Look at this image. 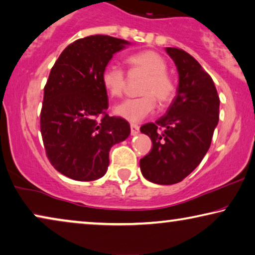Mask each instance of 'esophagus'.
Instances as JSON below:
<instances>
[{
  "label": "esophagus",
  "instance_id": "esophagus-1",
  "mask_svg": "<svg viewBox=\"0 0 255 255\" xmlns=\"http://www.w3.org/2000/svg\"><path fill=\"white\" fill-rule=\"evenodd\" d=\"M138 131H139V127L137 126V125L131 124V125H130V134H131L132 136H135V135L138 134Z\"/></svg>",
  "mask_w": 255,
  "mask_h": 255
}]
</instances>
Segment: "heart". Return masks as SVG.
Segmentation results:
<instances>
[{"mask_svg":"<svg viewBox=\"0 0 255 255\" xmlns=\"http://www.w3.org/2000/svg\"><path fill=\"white\" fill-rule=\"evenodd\" d=\"M128 63L136 70L148 75L139 89L141 97L127 99L114 109L118 117L131 123H138L155 110L156 102L166 105L175 92L174 84L166 74L167 63L162 55L153 51L136 53L128 57ZM102 83L106 92L113 98H120L126 91L127 78L125 71L117 64H109L102 74Z\"/></svg>","mask_w":255,"mask_h":255,"instance_id":"1","label":"heart"}]
</instances>
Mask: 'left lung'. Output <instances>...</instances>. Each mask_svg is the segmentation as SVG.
<instances>
[{"label": "left lung", "mask_w": 255, "mask_h": 255, "mask_svg": "<svg viewBox=\"0 0 255 255\" xmlns=\"http://www.w3.org/2000/svg\"><path fill=\"white\" fill-rule=\"evenodd\" d=\"M165 51L178 70L177 95L162 118L141 127V132L151 138L152 149L139 160V167L146 180L173 185L192 173L206 156L220 118V97L194 57L179 48Z\"/></svg>", "instance_id": "left-lung-1"}]
</instances>
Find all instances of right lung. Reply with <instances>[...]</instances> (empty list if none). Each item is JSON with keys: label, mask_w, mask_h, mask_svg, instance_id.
<instances>
[{"label": "right lung", "mask_w": 255, "mask_h": 255, "mask_svg": "<svg viewBox=\"0 0 255 255\" xmlns=\"http://www.w3.org/2000/svg\"><path fill=\"white\" fill-rule=\"evenodd\" d=\"M130 45L124 39L96 34L70 44L53 66L44 89L40 130L49 162L78 181L102 178L110 150L126 139L130 126L110 117L102 74L117 52Z\"/></svg>", "instance_id": "right-lung-1"}]
</instances>
